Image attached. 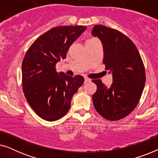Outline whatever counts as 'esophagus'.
Instances as JSON below:
<instances>
[{"label":"esophagus","mask_w":158,"mask_h":158,"mask_svg":"<svg viewBox=\"0 0 158 158\" xmlns=\"http://www.w3.org/2000/svg\"><path fill=\"white\" fill-rule=\"evenodd\" d=\"M90 81V79L88 78V77H85V81H84V83H87Z\"/></svg>","instance_id":"34e87169"}]
</instances>
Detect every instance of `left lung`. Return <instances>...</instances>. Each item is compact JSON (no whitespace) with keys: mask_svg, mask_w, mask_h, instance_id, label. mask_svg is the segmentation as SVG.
<instances>
[{"mask_svg":"<svg viewBox=\"0 0 158 158\" xmlns=\"http://www.w3.org/2000/svg\"><path fill=\"white\" fill-rule=\"evenodd\" d=\"M92 35L102 43L103 63L113 77L109 87L101 80L93 81L97 85L93 103L103 118L119 120L135 109L141 98L146 81L143 62L135 44L122 32L96 25Z\"/></svg>","mask_w":158,"mask_h":158,"instance_id":"8db88e82","label":"left lung"}]
</instances>
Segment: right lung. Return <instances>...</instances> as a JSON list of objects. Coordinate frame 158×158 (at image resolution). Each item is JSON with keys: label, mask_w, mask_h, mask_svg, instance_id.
Returning <instances> with one entry per match:
<instances>
[{"label": "right lung", "mask_w": 158, "mask_h": 158, "mask_svg": "<svg viewBox=\"0 0 158 158\" xmlns=\"http://www.w3.org/2000/svg\"><path fill=\"white\" fill-rule=\"evenodd\" d=\"M85 29L84 26L54 27L36 39L26 53L21 67L23 91L43 119L52 122L65 115L73 96L83 85V76L58 73L55 66Z\"/></svg>", "instance_id": "obj_1"}]
</instances>
